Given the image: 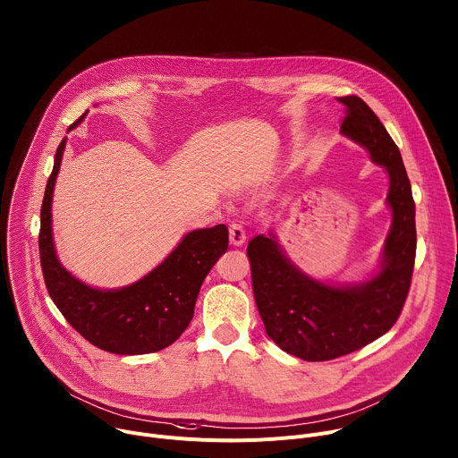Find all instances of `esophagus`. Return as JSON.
<instances>
[{
    "label": "esophagus",
    "instance_id": "esophagus-1",
    "mask_svg": "<svg viewBox=\"0 0 458 458\" xmlns=\"http://www.w3.org/2000/svg\"><path fill=\"white\" fill-rule=\"evenodd\" d=\"M228 233H230V244H233V246L244 244V241H246V232H244L242 225L232 223L230 228H228Z\"/></svg>",
    "mask_w": 458,
    "mask_h": 458
}]
</instances>
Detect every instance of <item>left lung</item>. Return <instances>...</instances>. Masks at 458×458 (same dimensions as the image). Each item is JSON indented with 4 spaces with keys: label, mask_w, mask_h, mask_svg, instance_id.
Here are the masks:
<instances>
[{
    "label": "left lung",
    "mask_w": 458,
    "mask_h": 458,
    "mask_svg": "<svg viewBox=\"0 0 458 458\" xmlns=\"http://www.w3.org/2000/svg\"><path fill=\"white\" fill-rule=\"evenodd\" d=\"M337 99L346 106L341 134L364 147L389 175L386 203L394 219L380 270L364 283L326 284L301 272L272 232L248 244L253 297L268 337L286 353L311 362L357 352L397 322L417 250L415 201L399 147L359 96Z\"/></svg>",
    "instance_id": "left-lung-1"
}]
</instances>
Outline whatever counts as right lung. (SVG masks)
Masks as SVG:
<instances>
[{
  "label": "right lung",
  "mask_w": 458,
  "mask_h": 458,
  "mask_svg": "<svg viewBox=\"0 0 458 458\" xmlns=\"http://www.w3.org/2000/svg\"><path fill=\"white\" fill-rule=\"evenodd\" d=\"M64 145L67 140L55 150L41 205L39 259L48 295L90 344L117 355L159 352L188 328L201 284L228 248V228L217 225L188 232L159 267L134 284L99 290L81 283L61 267L52 241V195Z\"/></svg>",
  "instance_id": "right-lung-1"
}]
</instances>
